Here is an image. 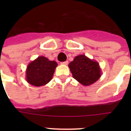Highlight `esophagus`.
I'll use <instances>...</instances> for the list:
<instances>
[{"label": "esophagus", "instance_id": "1", "mask_svg": "<svg viewBox=\"0 0 131 131\" xmlns=\"http://www.w3.org/2000/svg\"><path fill=\"white\" fill-rule=\"evenodd\" d=\"M68 63H69V62L68 61L62 62H61V64H62V65H67Z\"/></svg>", "mask_w": 131, "mask_h": 131}]
</instances>
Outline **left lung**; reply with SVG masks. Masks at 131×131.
I'll return each instance as SVG.
<instances>
[{
  "label": "left lung",
  "mask_w": 131,
  "mask_h": 131,
  "mask_svg": "<svg viewBox=\"0 0 131 131\" xmlns=\"http://www.w3.org/2000/svg\"><path fill=\"white\" fill-rule=\"evenodd\" d=\"M73 77L83 86H90L101 76V69L97 61L85 55L77 56L69 64Z\"/></svg>",
  "instance_id": "8db88e82"
}]
</instances>
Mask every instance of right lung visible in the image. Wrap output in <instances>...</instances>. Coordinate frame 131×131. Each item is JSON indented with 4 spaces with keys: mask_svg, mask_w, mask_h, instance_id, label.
<instances>
[{
    "mask_svg": "<svg viewBox=\"0 0 131 131\" xmlns=\"http://www.w3.org/2000/svg\"><path fill=\"white\" fill-rule=\"evenodd\" d=\"M57 66L56 61H51L42 56H39L27 66L26 80L32 86H44L51 80Z\"/></svg>",
    "mask_w": 131,
    "mask_h": 131,
    "instance_id": "obj_1",
    "label": "right lung"
}]
</instances>
